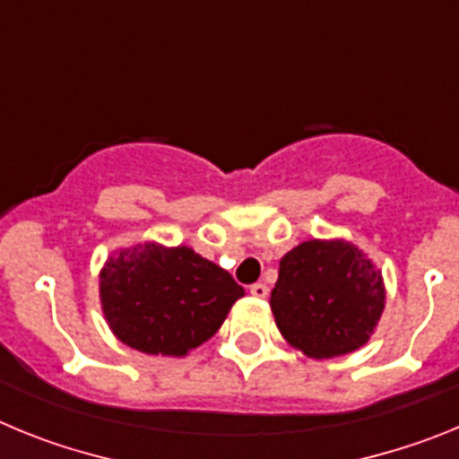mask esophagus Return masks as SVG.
I'll return each mask as SVG.
<instances>
[{"instance_id":"obj_1","label":"esophagus","mask_w":459,"mask_h":459,"mask_svg":"<svg viewBox=\"0 0 459 459\" xmlns=\"http://www.w3.org/2000/svg\"><path fill=\"white\" fill-rule=\"evenodd\" d=\"M250 294L257 296V299H264V296L269 294V287H266L264 282H255V285H250Z\"/></svg>"}]
</instances>
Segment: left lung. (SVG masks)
I'll use <instances>...</instances> for the list:
<instances>
[{
  "mask_svg": "<svg viewBox=\"0 0 459 459\" xmlns=\"http://www.w3.org/2000/svg\"><path fill=\"white\" fill-rule=\"evenodd\" d=\"M386 303L381 271L354 243H299L280 259L271 310L280 333L310 359L360 350L375 333Z\"/></svg>",
  "mask_w": 459,
  "mask_h": 459,
  "instance_id": "obj_1",
  "label": "left lung"
}]
</instances>
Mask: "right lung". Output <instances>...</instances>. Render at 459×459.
<instances>
[{"instance_id":"obj_1","label":"right lung","mask_w":459,"mask_h":459,"mask_svg":"<svg viewBox=\"0 0 459 459\" xmlns=\"http://www.w3.org/2000/svg\"><path fill=\"white\" fill-rule=\"evenodd\" d=\"M100 307L124 344L153 356H186L216 333L246 291L188 246L137 243L108 257Z\"/></svg>"}]
</instances>
